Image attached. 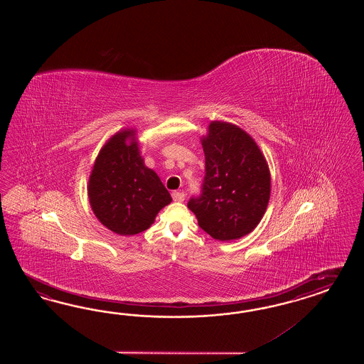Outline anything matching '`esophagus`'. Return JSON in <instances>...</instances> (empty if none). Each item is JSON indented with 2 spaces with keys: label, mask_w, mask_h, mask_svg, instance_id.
<instances>
[{
  "label": "esophagus",
  "mask_w": 364,
  "mask_h": 364,
  "mask_svg": "<svg viewBox=\"0 0 364 364\" xmlns=\"http://www.w3.org/2000/svg\"><path fill=\"white\" fill-rule=\"evenodd\" d=\"M172 198L177 203H181V201H184V198H186V195H184V192H180V191H175L173 193H172Z\"/></svg>",
  "instance_id": "esophagus-1"
}]
</instances>
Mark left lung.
I'll use <instances>...</instances> for the list:
<instances>
[{"instance_id":"obj_1","label":"left lung","mask_w":364,"mask_h":364,"mask_svg":"<svg viewBox=\"0 0 364 364\" xmlns=\"http://www.w3.org/2000/svg\"><path fill=\"white\" fill-rule=\"evenodd\" d=\"M201 145L203 193L191 198L188 208L213 239H240L257 227L269 201L271 173L264 154L248 133L227 122H210Z\"/></svg>"}]
</instances>
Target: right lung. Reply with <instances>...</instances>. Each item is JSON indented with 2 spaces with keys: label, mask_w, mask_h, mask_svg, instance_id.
<instances>
[{
  "label": "right lung",
  "mask_w": 364,
  "mask_h": 364,
  "mask_svg": "<svg viewBox=\"0 0 364 364\" xmlns=\"http://www.w3.org/2000/svg\"><path fill=\"white\" fill-rule=\"evenodd\" d=\"M136 129L114 133L102 145L88 181L89 203L100 223L117 235L148 230L172 198L144 164Z\"/></svg>",
  "instance_id": "add662e5"
}]
</instances>
